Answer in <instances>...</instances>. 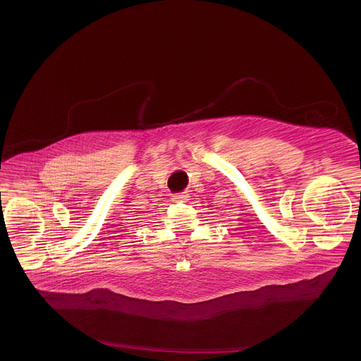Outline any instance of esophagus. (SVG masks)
<instances>
[{
	"label": "esophagus",
	"instance_id": "obj_1",
	"mask_svg": "<svg viewBox=\"0 0 361 361\" xmlns=\"http://www.w3.org/2000/svg\"><path fill=\"white\" fill-rule=\"evenodd\" d=\"M188 200V194L187 192H178V194H174L173 195V202H177V203H184Z\"/></svg>",
	"mask_w": 361,
	"mask_h": 361
}]
</instances>
